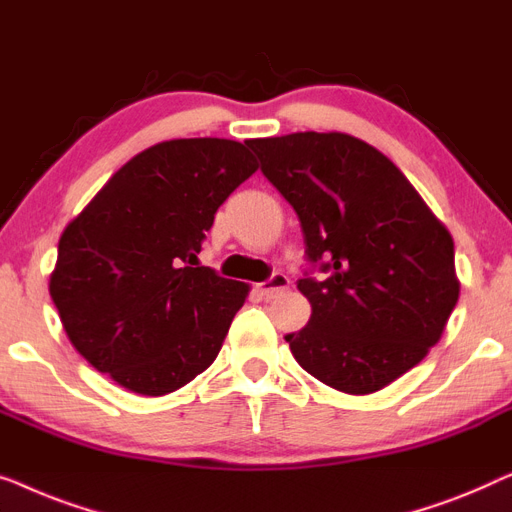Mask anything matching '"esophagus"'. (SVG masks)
<instances>
[{
  "label": "esophagus",
  "instance_id": "1",
  "mask_svg": "<svg viewBox=\"0 0 512 512\" xmlns=\"http://www.w3.org/2000/svg\"><path fill=\"white\" fill-rule=\"evenodd\" d=\"M287 287H290V278H287L285 273H273L266 283L257 285V292L262 294L264 299H273V297H278V294H283Z\"/></svg>",
  "mask_w": 512,
  "mask_h": 512
}]
</instances>
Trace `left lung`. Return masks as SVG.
<instances>
[{
  "mask_svg": "<svg viewBox=\"0 0 512 512\" xmlns=\"http://www.w3.org/2000/svg\"><path fill=\"white\" fill-rule=\"evenodd\" d=\"M262 174L290 201L306 257L311 320L285 336L294 359L345 394L387 387L441 341L459 299L455 243L397 164L341 132L250 139Z\"/></svg>",
  "mask_w": 512,
  "mask_h": 512,
  "instance_id": "obj_1",
  "label": "left lung"
}]
</instances>
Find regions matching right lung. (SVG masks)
Wrapping results in <instances>:
<instances>
[{
	"label": "right lung",
	"instance_id": "1",
	"mask_svg": "<svg viewBox=\"0 0 512 512\" xmlns=\"http://www.w3.org/2000/svg\"><path fill=\"white\" fill-rule=\"evenodd\" d=\"M255 171L239 141H162L69 222L48 290L71 345L97 371L162 397L213 364L250 287L197 255L215 211Z\"/></svg>",
	"mask_w": 512,
	"mask_h": 512
}]
</instances>
